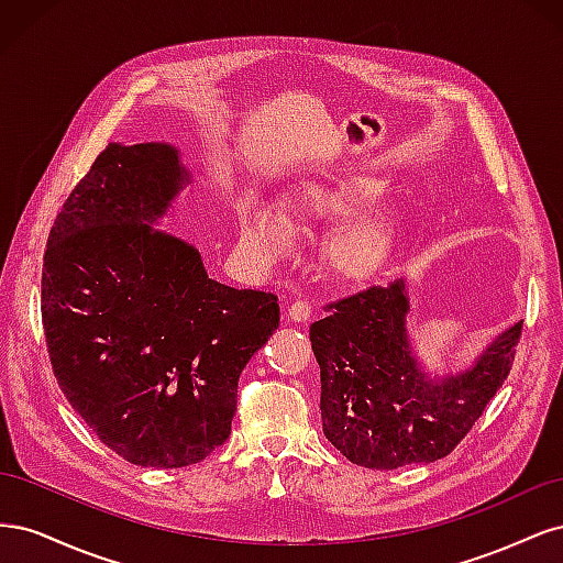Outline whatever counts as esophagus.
Instances as JSON below:
<instances>
[{
  "mask_svg": "<svg viewBox=\"0 0 563 563\" xmlns=\"http://www.w3.org/2000/svg\"><path fill=\"white\" fill-rule=\"evenodd\" d=\"M288 317H291V321H298V323H308L310 317H312V305L310 300H296L291 308H288Z\"/></svg>",
  "mask_w": 563,
  "mask_h": 563,
  "instance_id": "obj_1",
  "label": "esophagus"
}]
</instances>
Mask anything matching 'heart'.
<instances>
[{"instance_id":"b5f03b06","label":"heart","mask_w":563,"mask_h":563,"mask_svg":"<svg viewBox=\"0 0 563 563\" xmlns=\"http://www.w3.org/2000/svg\"><path fill=\"white\" fill-rule=\"evenodd\" d=\"M385 190L383 180L340 176L298 187L286 199L284 214L294 225L340 223L371 207ZM269 203L246 199L240 209L242 249L261 263H275L291 246V228ZM397 244V223L385 211L362 213L340 228L327 244V267L340 282H364L387 263Z\"/></svg>"}]
</instances>
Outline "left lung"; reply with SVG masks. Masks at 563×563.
Here are the masks:
<instances>
[{"instance_id": "1", "label": "left lung", "mask_w": 563, "mask_h": 563, "mask_svg": "<svg viewBox=\"0 0 563 563\" xmlns=\"http://www.w3.org/2000/svg\"><path fill=\"white\" fill-rule=\"evenodd\" d=\"M406 282L371 286L327 305L310 327L321 368L323 434L350 463L397 470L449 455L509 376L523 321L470 368L430 378L406 335Z\"/></svg>"}]
</instances>
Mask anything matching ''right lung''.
Here are the masks:
<instances>
[{
    "instance_id": "obj_1",
    "label": "right lung",
    "mask_w": 563,
    "mask_h": 563,
    "mask_svg": "<svg viewBox=\"0 0 563 563\" xmlns=\"http://www.w3.org/2000/svg\"><path fill=\"white\" fill-rule=\"evenodd\" d=\"M190 183L174 145L110 143L48 232L42 321L54 376L108 449L187 467L225 444L236 383L279 327L275 294L211 279L162 225Z\"/></svg>"
}]
</instances>
